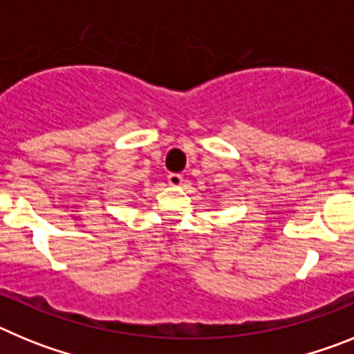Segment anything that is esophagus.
<instances>
[{"instance_id":"1","label":"esophagus","mask_w":354,"mask_h":354,"mask_svg":"<svg viewBox=\"0 0 354 354\" xmlns=\"http://www.w3.org/2000/svg\"><path fill=\"white\" fill-rule=\"evenodd\" d=\"M183 183H184V179H183V175H180V174H170V175H168V184H170V186L179 187V186H183Z\"/></svg>"}]
</instances>
